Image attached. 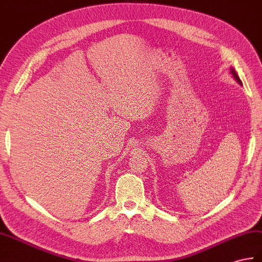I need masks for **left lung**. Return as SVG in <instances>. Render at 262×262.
<instances>
[{"mask_svg": "<svg viewBox=\"0 0 262 262\" xmlns=\"http://www.w3.org/2000/svg\"><path fill=\"white\" fill-rule=\"evenodd\" d=\"M230 72H231V75H232V77L235 79L236 80V82H238L239 84H242V82H241V80H240V78H239V76L236 75V72H235V70L233 69V68H230Z\"/></svg>", "mask_w": 262, "mask_h": 262, "instance_id": "obj_1", "label": "left lung"}]
</instances>
